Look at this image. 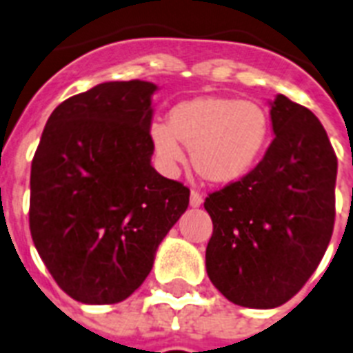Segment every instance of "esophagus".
<instances>
[{
	"label": "esophagus",
	"mask_w": 353,
	"mask_h": 353,
	"mask_svg": "<svg viewBox=\"0 0 353 353\" xmlns=\"http://www.w3.org/2000/svg\"><path fill=\"white\" fill-rule=\"evenodd\" d=\"M190 204L193 205V208H199L200 204H202V194L199 193V191H191V196H190Z\"/></svg>",
	"instance_id": "esophagus-1"
}]
</instances>
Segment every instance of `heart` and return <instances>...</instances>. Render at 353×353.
<instances>
[{
  "label": "heart",
  "mask_w": 353,
  "mask_h": 353,
  "mask_svg": "<svg viewBox=\"0 0 353 353\" xmlns=\"http://www.w3.org/2000/svg\"><path fill=\"white\" fill-rule=\"evenodd\" d=\"M151 145L160 162L174 168L182 148L200 179L216 185L239 182L266 154L273 137L270 112L262 103L221 94L190 98L169 111L168 125L153 123Z\"/></svg>",
  "instance_id": "obj_1"
}]
</instances>
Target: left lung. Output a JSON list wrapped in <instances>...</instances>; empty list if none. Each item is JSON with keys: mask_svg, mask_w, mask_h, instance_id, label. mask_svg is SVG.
I'll return each instance as SVG.
<instances>
[{"mask_svg": "<svg viewBox=\"0 0 353 353\" xmlns=\"http://www.w3.org/2000/svg\"><path fill=\"white\" fill-rule=\"evenodd\" d=\"M275 138L252 173L210 193L205 270L228 301L275 308L303 288L330 244L337 157L314 112L272 101Z\"/></svg>", "mask_w": 353, "mask_h": 353, "instance_id": "obj_1", "label": "left lung"}]
</instances>
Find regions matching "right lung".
<instances>
[{
  "instance_id": "1",
  "label": "right lung",
  "mask_w": 353,
  "mask_h": 353,
  "mask_svg": "<svg viewBox=\"0 0 353 353\" xmlns=\"http://www.w3.org/2000/svg\"><path fill=\"white\" fill-rule=\"evenodd\" d=\"M151 81H105L47 120L30 168L34 246L58 286L85 304L128 299L190 204L151 165Z\"/></svg>"
}]
</instances>
